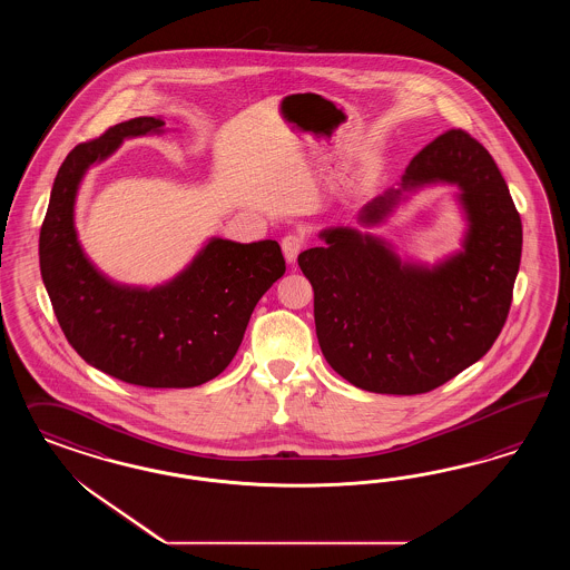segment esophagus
Here are the masks:
<instances>
[{
	"label": "esophagus",
	"mask_w": 570,
	"mask_h": 570,
	"mask_svg": "<svg viewBox=\"0 0 570 570\" xmlns=\"http://www.w3.org/2000/svg\"><path fill=\"white\" fill-rule=\"evenodd\" d=\"M301 250H303V236L288 234V236L282 240V253H284V259L288 261V263H294Z\"/></svg>",
	"instance_id": "1"
}]
</instances>
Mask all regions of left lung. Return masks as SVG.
I'll use <instances>...</instances> for the list:
<instances>
[{
    "label": "left lung",
    "mask_w": 570,
    "mask_h": 570,
    "mask_svg": "<svg viewBox=\"0 0 570 570\" xmlns=\"http://www.w3.org/2000/svg\"><path fill=\"white\" fill-rule=\"evenodd\" d=\"M453 185L468 229L434 264L401 261L366 229L415 190ZM360 227L320 232L298 255L313 286L315 332L330 367L357 389L420 395L479 362L505 324L522 253V224L495 160L462 129L420 150L395 188L360 210Z\"/></svg>",
    "instance_id": "obj_1"
}]
</instances>
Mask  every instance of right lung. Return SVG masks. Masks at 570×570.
Segmentation results:
<instances>
[{"instance_id":"right-lung-1","label":"right lung","mask_w":570,"mask_h":570,"mask_svg":"<svg viewBox=\"0 0 570 570\" xmlns=\"http://www.w3.org/2000/svg\"><path fill=\"white\" fill-rule=\"evenodd\" d=\"M163 117H138L79 144L53 179L39 234V265L58 324L89 365L146 389H191L234 360L261 296L284 276L276 240L208 238L171 279L121 284L89 259L75 227L81 181L125 139L160 136Z\"/></svg>"}]
</instances>
